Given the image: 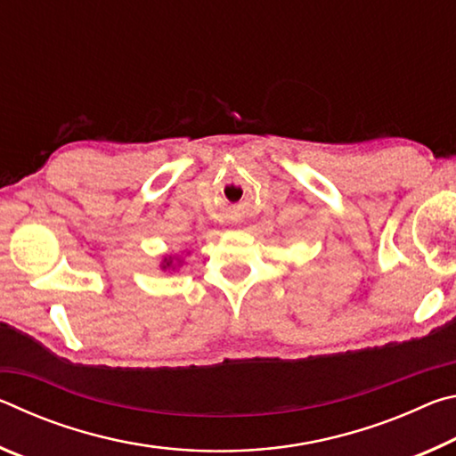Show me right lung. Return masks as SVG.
Masks as SVG:
<instances>
[{
    "mask_svg": "<svg viewBox=\"0 0 456 456\" xmlns=\"http://www.w3.org/2000/svg\"><path fill=\"white\" fill-rule=\"evenodd\" d=\"M181 264H183V257L181 256H167V257H163V261H160V269H163V272H175L176 267H181Z\"/></svg>",
    "mask_w": 456,
    "mask_h": 456,
    "instance_id": "obj_1",
    "label": "right lung"
}]
</instances>
